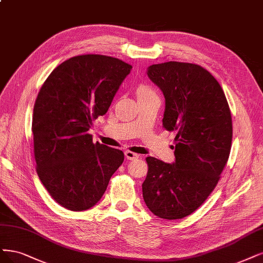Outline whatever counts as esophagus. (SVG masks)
<instances>
[{
  "instance_id": "1",
  "label": "esophagus",
  "mask_w": 263,
  "mask_h": 263,
  "mask_svg": "<svg viewBox=\"0 0 263 263\" xmlns=\"http://www.w3.org/2000/svg\"><path fill=\"white\" fill-rule=\"evenodd\" d=\"M125 157H126V159H127V160H136V159L139 158V155L127 150V151H125Z\"/></svg>"
}]
</instances>
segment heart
<instances>
[{"mask_svg":"<svg viewBox=\"0 0 263 263\" xmlns=\"http://www.w3.org/2000/svg\"><path fill=\"white\" fill-rule=\"evenodd\" d=\"M137 95L138 97L140 96H150V95H155V92H153V90L146 86V85H140L138 88H137Z\"/></svg>","mask_w":263,"mask_h":263,"instance_id":"b5f03b06","label":"heart"}]
</instances>
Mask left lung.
<instances>
[{
  "label": "left lung",
  "instance_id": "8db88e82",
  "mask_svg": "<svg viewBox=\"0 0 263 263\" xmlns=\"http://www.w3.org/2000/svg\"><path fill=\"white\" fill-rule=\"evenodd\" d=\"M147 75L164 96L163 127L176 130V143L173 163L146 159L143 200L161 219H183L219 182L231 151V111L218 80L201 66L171 61L149 66Z\"/></svg>",
  "mask_w": 263,
  "mask_h": 263
}]
</instances>
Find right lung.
<instances>
[{"instance_id": "1", "label": "right lung", "mask_w": 263, "mask_h": 263, "mask_svg": "<svg viewBox=\"0 0 263 263\" xmlns=\"http://www.w3.org/2000/svg\"><path fill=\"white\" fill-rule=\"evenodd\" d=\"M132 68L111 57H74L40 89L32 115L37 173L50 196L68 210L96 205L122 165L123 151L93 143L88 130L107 112Z\"/></svg>"}]
</instances>
